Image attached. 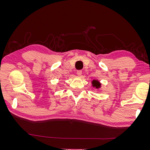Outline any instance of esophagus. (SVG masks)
Here are the masks:
<instances>
[{
	"label": "esophagus",
	"instance_id": "esophagus-1",
	"mask_svg": "<svg viewBox=\"0 0 150 150\" xmlns=\"http://www.w3.org/2000/svg\"><path fill=\"white\" fill-rule=\"evenodd\" d=\"M76 74H77V75H78V76H80L81 74H82V71H81V70L78 71H77V72H76Z\"/></svg>",
	"mask_w": 150,
	"mask_h": 150
}]
</instances>
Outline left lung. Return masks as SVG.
Masks as SVG:
<instances>
[{
    "instance_id": "obj_1",
    "label": "left lung",
    "mask_w": 150,
    "mask_h": 150,
    "mask_svg": "<svg viewBox=\"0 0 150 150\" xmlns=\"http://www.w3.org/2000/svg\"><path fill=\"white\" fill-rule=\"evenodd\" d=\"M92 84H93V87L96 88V89H98L101 87V84L99 83V81L97 80H93L92 82Z\"/></svg>"
}]
</instances>
